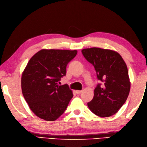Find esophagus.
<instances>
[{
	"label": "esophagus",
	"mask_w": 147,
	"mask_h": 147,
	"mask_svg": "<svg viewBox=\"0 0 147 147\" xmlns=\"http://www.w3.org/2000/svg\"><path fill=\"white\" fill-rule=\"evenodd\" d=\"M76 91L77 94H80V93H82V90H76Z\"/></svg>",
	"instance_id": "esophagus-1"
}]
</instances>
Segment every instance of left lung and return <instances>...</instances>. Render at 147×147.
<instances>
[{
	"mask_svg": "<svg viewBox=\"0 0 147 147\" xmlns=\"http://www.w3.org/2000/svg\"><path fill=\"white\" fill-rule=\"evenodd\" d=\"M82 53L93 64L97 79L103 82L94 89L93 99L88 107L99 117L113 116L124 104L129 93L131 83L127 65L114 50L93 47L83 49Z\"/></svg>",
	"mask_w": 147,
	"mask_h": 147,
	"instance_id": "obj_1",
	"label": "left lung"
}]
</instances>
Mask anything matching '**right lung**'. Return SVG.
<instances>
[{
  "mask_svg": "<svg viewBox=\"0 0 147 147\" xmlns=\"http://www.w3.org/2000/svg\"><path fill=\"white\" fill-rule=\"evenodd\" d=\"M77 53L76 50L42 49L30 59L22 74V91L38 117L54 121L66 110L73 91L67 85L57 82L66 74L67 64Z\"/></svg>",
  "mask_w": 147,
  "mask_h": 147,
  "instance_id": "1",
  "label": "right lung"
}]
</instances>
